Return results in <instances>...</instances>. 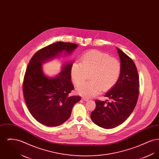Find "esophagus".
I'll list each match as a JSON object with an SVG mask.
<instances>
[{"label": "esophagus", "instance_id": "esophagus-1", "mask_svg": "<svg viewBox=\"0 0 159 159\" xmlns=\"http://www.w3.org/2000/svg\"><path fill=\"white\" fill-rule=\"evenodd\" d=\"M82 99H83V101H88L89 100V99L87 98H86V97H83Z\"/></svg>", "mask_w": 159, "mask_h": 159}]
</instances>
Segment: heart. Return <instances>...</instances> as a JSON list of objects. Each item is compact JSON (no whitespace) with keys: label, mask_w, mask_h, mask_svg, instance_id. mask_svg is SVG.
<instances>
[{"label":"heart","mask_w":159,"mask_h":159,"mask_svg":"<svg viewBox=\"0 0 159 159\" xmlns=\"http://www.w3.org/2000/svg\"><path fill=\"white\" fill-rule=\"evenodd\" d=\"M121 67L119 61L106 53L93 50L83 54L80 64L74 63L71 76L75 84L83 83L90 74V81L77 88V93L87 98L98 94L103 89L107 91L117 83L120 75Z\"/></svg>","instance_id":"heart-1"}]
</instances>
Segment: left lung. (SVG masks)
I'll list each match as a JSON object with an SVG mask.
<instances>
[{
	"label": "left lung",
	"mask_w": 159,
	"mask_h": 159,
	"mask_svg": "<svg viewBox=\"0 0 159 159\" xmlns=\"http://www.w3.org/2000/svg\"><path fill=\"white\" fill-rule=\"evenodd\" d=\"M121 71L119 78L105 97L110 102L95 101L96 108L91 114L92 121L99 127L112 129L125 121L134 111L138 98L139 81L133 60L120 49Z\"/></svg>",
	"instance_id": "8db88e82"
}]
</instances>
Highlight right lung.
<instances>
[{"instance_id": "1", "label": "right lung", "mask_w": 159, "mask_h": 159, "mask_svg": "<svg viewBox=\"0 0 159 159\" xmlns=\"http://www.w3.org/2000/svg\"><path fill=\"white\" fill-rule=\"evenodd\" d=\"M77 46L62 42L48 46L33 56L26 69L23 82L26 104L32 116L47 126H57L67 121L80 97L69 95L74 89L71 79L72 62L64 63L62 71L53 77L46 75L42 64L62 53L71 55Z\"/></svg>"}]
</instances>
